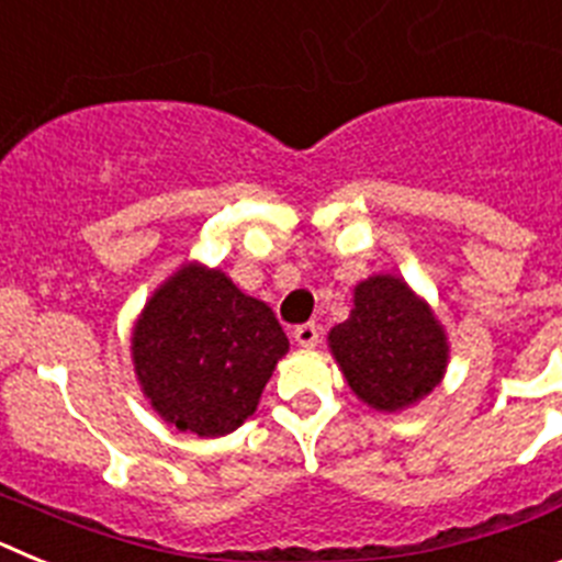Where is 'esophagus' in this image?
I'll return each mask as SVG.
<instances>
[{"instance_id":"34e87169","label":"esophagus","mask_w":562,"mask_h":562,"mask_svg":"<svg viewBox=\"0 0 562 562\" xmlns=\"http://www.w3.org/2000/svg\"><path fill=\"white\" fill-rule=\"evenodd\" d=\"M292 337H295V342L301 346V349H315L321 331H317L315 324H301V326H295Z\"/></svg>"}]
</instances>
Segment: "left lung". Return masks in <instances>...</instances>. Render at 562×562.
<instances>
[{"mask_svg":"<svg viewBox=\"0 0 562 562\" xmlns=\"http://www.w3.org/2000/svg\"><path fill=\"white\" fill-rule=\"evenodd\" d=\"M329 349L349 389L389 414L439 385L450 351L434 310L396 276L355 286V310L329 331Z\"/></svg>","mask_w":562,"mask_h":562,"instance_id":"left-lung-1","label":"left lung"}]
</instances>
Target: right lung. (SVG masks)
<instances>
[{"label": "right lung", "mask_w": 562, "mask_h": 562, "mask_svg": "<svg viewBox=\"0 0 562 562\" xmlns=\"http://www.w3.org/2000/svg\"><path fill=\"white\" fill-rule=\"evenodd\" d=\"M290 340L270 306L222 270L186 265L148 297L132 360L151 408L196 436H225L252 416Z\"/></svg>", "instance_id": "right-lung-1"}]
</instances>
